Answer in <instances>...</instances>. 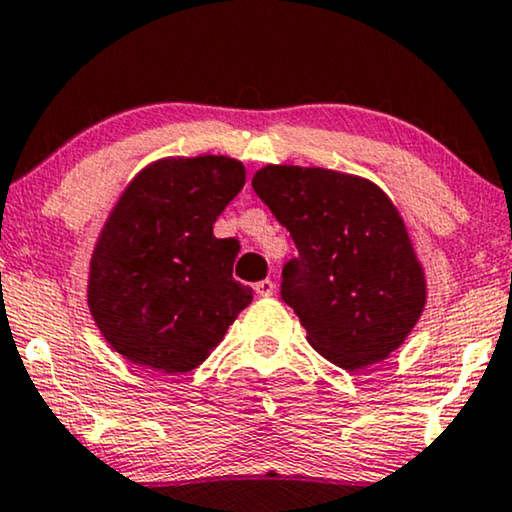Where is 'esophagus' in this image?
Segmentation results:
<instances>
[{
    "instance_id": "34e87169",
    "label": "esophagus",
    "mask_w": 512,
    "mask_h": 512,
    "mask_svg": "<svg viewBox=\"0 0 512 512\" xmlns=\"http://www.w3.org/2000/svg\"><path fill=\"white\" fill-rule=\"evenodd\" d=\"M274 291H276V283L272 279H264V281L255 283V293L262 295V298H269V295H274Z\"/></svg>"
}]
</instances>
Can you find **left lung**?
<instances>
[{
	"mask_svg": "<svg viewBox=\"0 0 512 512\" xmlns=\"http://www.w3.org/2000/svg\"><path fill=\"white\" fill-rule=\"evenodd\" d=\"M252 188L298 248L281 298L310 346L348 372L403 346L427 305V279L391 197L367 178L293 164L262 166Z\"/></svg>",
	"mask_w": 512,
	"mask_h": 512,
	"instance_id": "1",
	"label": "left lung"
}]
</instances>
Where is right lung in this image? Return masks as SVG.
Returning a JSON list of instances; mask_svg holds the SVG:
<instances>
[{"mask_svg":"<svg viewBox=\"0 0 512 512\" xmlns=\"http://www.w3.org/2000/svg\"><path fill=\"white\" fill-rule=\"evenodd\" d=\"M245 186L224 155L164 157L128 183L97 238L88 307L104 341L157 372H190L252 303L233 279L236 238L214 221Z\"/></svg>","mask_w":512,"mask_h":512,"instance_id":"obj_1","label":"right lung"}]
</instances>
